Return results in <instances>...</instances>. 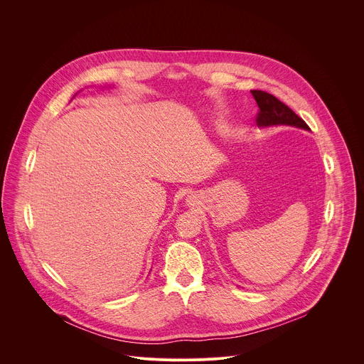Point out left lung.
<instances>
[{"label": "left lung", "mask_w": 364, "mask_h": 364, "mask_svg": "<svg viewBox=\"0 0 364 364\" xmlns=\"http://www.w3.org/2000/svg\"><path fill=\"white\" fill-rule=\"evenodd\" d=\"M256 103H257V114L256 124L259 127H269V125H291L304 129H309L302 118H299L291 108H288L284 102H281L274 95L264 90H250Z\"/></svg>", "instance_id": "obj_1"}]
</instances>
